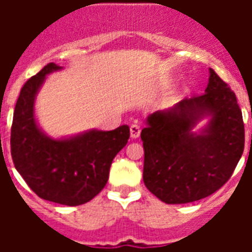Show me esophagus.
<instances>
[{"mask_svg": "<svg viewBox=\"0 0 252 252\" xmlns=\"http://www.w3.org/2000/svg\"><path fill=\"white\" fill-rule=\"evenodd\" d=\"M140 133H141V128H140V126H138L137 123L132 124V126H130V137L137 138L138 136H140Z\"/></svg>", "mask_w": 252, "mask_h": 252, "instance_id": "34e87169", "label": "esophagus"}]
</instances>
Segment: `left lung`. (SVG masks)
Wrapping results in <instances>:
<instances>
[{
	"label": "left lung",
	"instance_id": "1",
	"mask_svg": "<svg viewBox=\"0 0 252 252\" xmlns=\"http://www.w3.org/2000/svg\"><path fill=\"white\" fill-rule=\"evenodd\" d=\"M205 93L146 119L141 132L144 183L166 204L197 201L230 179L245 149V124L237 96L209 69ZM211 118L200 134L191 128Z\"/></svg>",
	"mask_w": 252,
	"mask_h": 252
}]
</instances>
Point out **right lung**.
<instances>
[{"label":"right lung","instance_id":"right-lung-1","mask_svg":"<svg viewBox=\"0 0 252 252\" xmlns=\"http://www.w3.org/2000/svg\"><path fill=\"white\" fill-rule=\"evenodd\" d=\"M60 69L49 63L23 85L14 110L10 148L17 171L40 199L76 207L104 188L115 156L128 142L129 126L93 129L63 140L43 133L33 115L35 96L45 76Z\"/></svg>","mask_w":252,"mask_h":252}]
</instances>
